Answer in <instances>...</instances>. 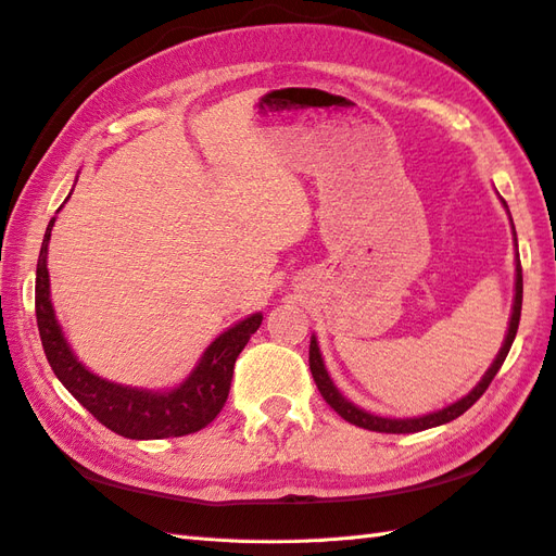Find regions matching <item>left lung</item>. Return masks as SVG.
Masks as SVG:
<instances>
[{"label": "left lung", "mask_w": 556, "mask_h": 556, "mask_svg": "<svg viewBox=\"0 0 556 556\" xmlns=\"http://www.w3.org/2000/svg\"><path fill=\"white\" fill-rule=\"evenodd\" d=\"M502 205H505V211L509 213L505 199H502ZM509 223H511V215H509ZM511 235H514V247H519L516 243V231H514V223H511ZM516 275H514V303H511V315H509V327L505 333V341H502L500 353L495 355L493 365L488 367V371L481 377V381L473 386V389L455 400V403H450L443 409H435L429 412V415H421V417H409V419H393V417H379V415H371V412L357 407L355 403H351L337 386H333L329 371L325 367V357H321L319 351V343L317 337L309 339V371H313V379L317 383V389L321 393V397L327 400L329 407L341 415L345 421H351L359 429H369V431H379V433H417V431H426V429H433V426H443L447 421L457 419L459 415H464L476 400H479L485 389L490 386V381L495 379V374L500 371L502 363H505V357L509 353V348L516 339V329H519V319H521V301H523V277H521V261H519V251H516Z\"/></svg>", "instance_id": "8db88e82"}]
</instances>
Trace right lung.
Returning <instances> with one entry per match:
<instances>
[{"label": "right lung", "mask_w": 556, "mask_h": 556, "mask_svg": "<svg viewBox=\"0 0 556 556\" xmlns=\"http://www.w3.org/2000/svg\"><path fill=\"white\" fill-rule=\"evenodd\" d=\"M54 223L56 217H51L45 231L40 261H37L35 315L45 355L51 369H54L56 379L106 429L118 435L132 438V441L177 438L197 433L203 426H208L227 403L235 363L243 351V345L249 343L251 333H255L257 327H261L263 313L243 317L237 325H231L227 331L219 333L205 348L193 369L177 386H173V389L149 391L139 389V386H125L103 379L77 359L66 333H63L59 325L54 305H51L47 251Z\"/></svg>", "instance_id": "obj_1"}]
</instances>
